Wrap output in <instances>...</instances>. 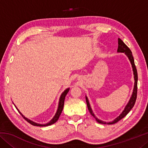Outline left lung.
I'll list each match as a JSON object with an SVG mask.
<instances>
[{"mask_svg":"<svg viewBox=\"0 0 148 148\" xmlns=\"http://www.w3.org/2000/svg\"><path fill=\"white\" fill-rule=\"evenodd\" d=\"M117 52H118V53H124L125 55H126L127 57H128V59L130 61V62H131V64L132 65V71H133L134 79V85L133 91H132V95H131V98H130V99H129L128 103H127L126 106H125L124 110H123V112H121V114H120L118 117H117L116 119H114L113 121H110V122H106V121H102V120L98 119L96 116H95V115L94 114L93 112H92L91 107V106H90L88 98H87V96H86L87 106V108H88V110L90 112V114H91L92 116L95 117L97 122L99 123H101V124H108V125L114 124V123H117V121H119V120H121V119L123 118V117L125 116H126L127 114H128L130 111H131V110L132 108H133L134 105L135 104V102H136V100L138 74H137L136 66H135V64H134V58H133V56H132V52L131 51V49H130L129 47H127V45L125 44L120 38H118V48H117Z\"/></svg>","mask_w":148,"mask_h":148,"instance_id":"1","label":"left lung"}]
</instances>
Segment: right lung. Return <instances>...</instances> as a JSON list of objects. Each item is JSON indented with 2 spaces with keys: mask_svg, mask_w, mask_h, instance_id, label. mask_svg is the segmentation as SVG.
<instances>
[{
  "mask_svg": "<svg viewBox=\"0 0 148 148\" xmlns=\"http://www.w3.org/2000/svg\"><path fill=\"white\" fill-rule=\"evenodd\" d=\"M69 90H70V88L69 87V88L66 89L63 92H62L61 97H60L59 101L58 108H57V110L56 114H55V116H53V118H52L48 123H46V124H40V123H37L34 122V121H32V120L29 119H28V118H27V117H25V116H23V115L21 113V112H19V110L18 108H17L16 107V105H15L14 104V106H16V109H17V110H18V112H19V114H21V116H22V117H23V118H24L25 119L27 122H29V123H31V125H34V126H38V127H46V126H49V125H52V124L55 123H56V122L57 121V120L59 119L60 115H61V112H62V109H63L65 97H66V95L67 93H68V92H69Z\"/></svg>",
  "mask_w": 148,
  "mask_h": 148,
  "instance_id": "obj_1",
  "label": "right lung"
}]
</instances>
